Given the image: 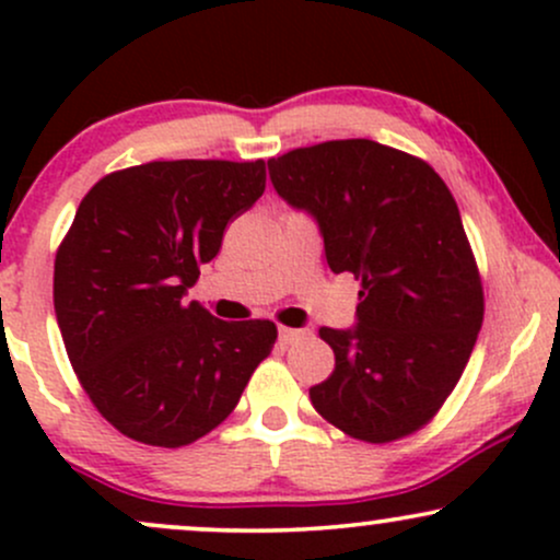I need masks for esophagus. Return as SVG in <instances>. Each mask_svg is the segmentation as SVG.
Masks as SVG:
<instances>
[{
	"label": "esophagus",
	"mask_w": 560,
	"mask_h": 560,
	"mask_svg": "<svg viewBox=\"0 0 560 560\" xmlns=\"http://www.w3.org/2000/svg\"><path fill=\"white\" fill-rule=\"evenodd\" d=\"M300 337H302L300 329H287V326H281V329H279V342L281 345H294Z\"/></svg>",
	"instance_id": "esophagus-1"
}]
</instances>
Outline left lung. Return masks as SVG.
Here are the masks:
<instances>
[{
  "instance_id": "1",
  "label": "left lung",
  "mask_w": 560,
  "mask_h": 560,
  "mask_svg": "<svg viewBox=\"0 0 560 560\" xmlns=\"http://www.w3.org/2000/svg\"><path fill=\"white\" fill-rule=\"evenodd\" d=\"M273 189L305 210L334 273L361 281L358 324L318 334L334 371L313 408L355 440L413 434L434 419L471 358L485 292L458 205L434 168L371 139L268 160Z\"/></svg>"
}]
</instances>
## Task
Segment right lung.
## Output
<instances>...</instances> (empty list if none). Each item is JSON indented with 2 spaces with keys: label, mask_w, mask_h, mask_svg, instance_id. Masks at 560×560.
I'll return each instance as SVG.
<instances>
[{
  "label": "right lung",
  "mask_w": 560,
  "mask_h": 560,
  "mask_svg": "<svg viewBox=\"0 0 560 560\" xmlns=\"http://www.w3.org/2000/svg\"><path fill=\"white\" fill-rule=\"evenodd\" d=\"M262 189V160H155L81 199L55 258L57 326L89 400L120 434L189 445L271 355V320L229 324L184 300Z\"/></svg>",
  "instance_id": "1"
}]
</instances>
